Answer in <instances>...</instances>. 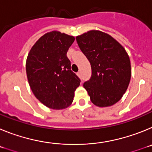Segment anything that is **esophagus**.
Wrapping results in <instances>:
<instances>
[{"mask_svg":"<svg viewBox=\"0 0 152 152\" xmlns=\"http://www.w3.org/2000/svg\"><path fill=\"white\" fill-rule=\"evenodd\" d=\"M77 76H78V77H80V72H77Z\"/></svg>","mask_w":152,"mask_h":152,"instance_id":"obj_1","label":"esophagus"}]
</instances>
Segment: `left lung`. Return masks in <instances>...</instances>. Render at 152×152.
Instances as JSON below:
<instances>
[{"label": "left lung", "mask_w": 152, "mask_h": 152, "mask_svg": "<svg viewBox=\"0 0 152 152\" xmlns=\"http://www.w3.org/2000/svg\"><path fill=\"white\" fill-rule=\"evenodd\" d=\"M79 48L89 60L92 75L84 84L91 102L99 107L117 103L131 79V64L126 49L110 35L90 30L77 36Z\"/></svg>", "instance_id": "8db88e82"}]
</instances>
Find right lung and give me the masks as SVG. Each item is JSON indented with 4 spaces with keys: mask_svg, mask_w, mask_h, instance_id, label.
<instances>
[{
    "mask_svg": "<svg viewBox=\"0 0 152 152\" xmlns=\"http://www.w3.org/2000/svg\"><path fill=\"white\" fill-rule=\"evenodd\" d=\"M75 37L58 31L41 36L26 58L28 82L37 99L50 109L61 110L73 102L80 80L71 70L67 52Z\"/></svg>",
    "mask_w": 152,
    "mask_h": 152,
    "instance_id": "right-lung-1",
    "label": "right lung"
}]
</instances>
